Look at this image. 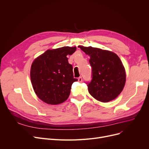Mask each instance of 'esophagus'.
<instances>
[{"label": "esophagus", "instance_id": "34e87169", "mask_svg": "<svg viewBox=\"0 0 149 149\" xmlns=\"http://www.w3.org/2000/svg\"><path fill=\"white\" fill-rule=\"evenodd\" d=\"M78 81H79V82H80V83H81L82 82V81H83V79H82V77H79V79H78Z\"/></svg>", "mask_w": 149, "mask_h": 149}]
</instances>
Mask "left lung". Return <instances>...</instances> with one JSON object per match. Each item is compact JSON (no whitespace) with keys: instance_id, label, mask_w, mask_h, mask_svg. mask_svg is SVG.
<instances>
[{"instance_id":"left-lung-1","label":"left lung","mask_w":149,"mask_h":149,"mask_svg":"<svg viewBox=\"0 0 149 149\" xmlns=\"http://www.w3.org/2000/svg\"><path fill=\"white\" fill-rule=\"evenodd\" d=\"M79 48L90 57L92 79L88 84L90 94L101 102L115 99L126 83V70L120 58L110 51L91 46Z\"/></svg>"}]
</instances>
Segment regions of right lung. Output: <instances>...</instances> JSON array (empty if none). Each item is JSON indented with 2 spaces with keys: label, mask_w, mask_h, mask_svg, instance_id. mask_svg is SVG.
Returning <instances> with one entry per match:
<instances>
[{
  "label": "right lung",
  "mask_w": 149,
  "mask_h": 149,
  "mask_svg": "<svg viewBox=\"0 0 149 149\" xmlns=\"http://www.w3.org/2000/svg\"><path fill=\"white\" fill-rule=\"evenodd\" d=\"M76 49L75 46H64L48 49L33 61L31 81L36 94L43 102L56 105L68 98L72 84L77 79L74 78L72 66L66 56Z\"/></svg>",
  "instance_id": "add662e5"
}]
</instances>
